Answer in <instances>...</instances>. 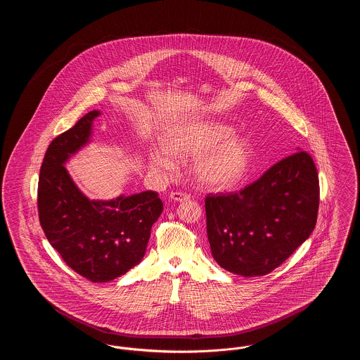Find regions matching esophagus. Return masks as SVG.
I'll return each instance as SVG.
<instances>
[{"label": "esophagus", "mask_w": 360, "mask_h": 360, "mask_svg": "<svg viewBox=\"0 0 360 360\" xmlns=\"http://www.w3.org/2000/svg\"><path fill=\"white\" fill-rule=\"evenodd\" d=\"M190 198H191L190 194H186V193H179V191L170 193V200L174 202H185V201H188Z\"/></svg>", "instance_id": "obj_1"}]
</instances>
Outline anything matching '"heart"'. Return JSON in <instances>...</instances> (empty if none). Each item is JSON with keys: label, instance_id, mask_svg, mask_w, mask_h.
I'll return each instance as SVG.
<instances>
[{"label": "heart", "instance_id": "1", "mask_svg": "<svg viewBox=\"0 0 360 360\" xmlns=\"http://www.w3.org/2000/svg\"><path fill=\"white\" fill-rule=\"evenodd\" d=\"M233 135L235 128L223 121H194L174 127L163 140L169 154L154 153L151 165L158 172L172 175L178 167L172 155L179 159L195 158V181L202 188L228 190L245 176L252 160L251 143Z\"/></svg>", "mask_w": 360, "mask_h": 360}]
</instances>
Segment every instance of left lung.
<instances>
[{"mask_svg": "<svg viewBox=\"0 0 360 360\" xmlns=\"http://www.w3.org/2000/svg\"><path fill=\"white\" fill-rule=\"evenodd\" d=\"M319 201L314 162L297 148L239 193L206 197L212 255L232 274L271 273L313 232Z\"/></svg>", "mask_w": 360, "mask_h": 360, "instance_id": "1", "label": "left lung"}]
</instances>
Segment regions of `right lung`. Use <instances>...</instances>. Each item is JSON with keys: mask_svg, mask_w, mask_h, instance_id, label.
<instances>
[{"mask_svg": "<svg viewBox=\"0 0 360 360\" xmlns=\"http://www.w3.org/2000/svg\"><path fill=\"white\" fill-rule=\"evenodd\" d=\"M98 116L100 110L89 112L52 140L40 169L37 207L46 238L70 269L91 282H109L141 262L163 204L151 190L90 200L75 185L65 165L90 143Z\"/></svg>", "mask_w": 360, "mask_h": 360, "instance_id": "right-lung-1", "label": "right lung"}]
</instances>
